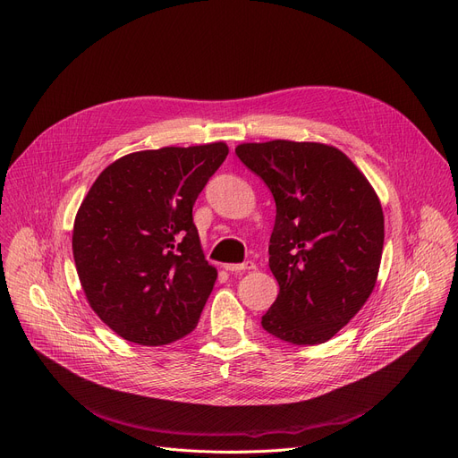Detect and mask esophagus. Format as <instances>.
<instances>
[{"instance_id": "1", "label": "esophagus", "mask_w": 458, "mask_h": 458, "mask_svg": "<svg viewBox=\"0 0 458 458\" xmlns=\"http://www.w3.org/2000/svg\"><path fill=\"white\" fill-rule=\"evenodd\" d=\"M225 269H226V271H232V273H242V271L256 269V264H254V262H243V264H225Z\"/></svg>"}]
</instances>
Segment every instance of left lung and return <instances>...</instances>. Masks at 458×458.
<instances>
[{"label":"left lung","mask_w":458,"mask_h":458,"mask_svg":"<svg viewBox=\"0 0 458 458\" xmlns=\"http://www.w3.org/2000/svg\"><path fill=\"white\" fill-rule=\"evenodd\" d=\"M235 155L262 177L276 206L269 269L281 290L262 327L292 344H322L374 290L384 250L380 198L327 144L249 142Z\"/></svg>","instance_id":"8db88e82"}]
</instances>
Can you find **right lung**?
I'll return each instance as SVG.
<instances>
[{
    "instance_id": "obj_1",
    "label": "right lung",
    "mask_w": 458,
    "mask_h": 458,
    "mask_svg": "<svg viewBox=\"0 0 458 458\" xmlns=\"http://www.w3.org/2000/svg\"><path fill=\"white\" fill-rule=\"evenodd\" d=\"M226 155L225 142L129 153L98 174L78 208V278L95 314L125 341L170 344L200 320L216 269L192 206Z\"/></svg>"
}]
</instances>
